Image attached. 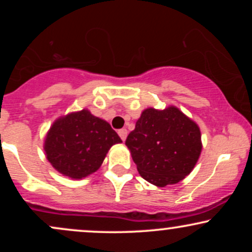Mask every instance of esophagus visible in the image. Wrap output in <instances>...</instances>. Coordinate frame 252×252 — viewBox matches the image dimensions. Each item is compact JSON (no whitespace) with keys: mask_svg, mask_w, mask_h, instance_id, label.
<instances>
[{"mask_svg":"<svg viewBox=\"0 0 252 252\" xmlns=\"http://www.w3.org/2000/svg\"><path fill=\"white\" fill-rule=\"evenodd\" d=\"M118 135H120V137L122 138L123 141H126V136H128V130H126V129H121L120 131H118Z\"/></svg>","mask_w":252,"mask_h":252,"instance_id":"34e87169","label":"esophagus"}]
</instances>
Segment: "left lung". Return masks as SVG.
<instances>
[{
    "mask_svg": "<svg viewBox=\"0 0 252 252\" xmlns=\"http://www.w3.org/2000/svg\"><path fill=\"white\" fill-rule=\"evenodd\" d=\"M126 146L140 175L158 187L184 180L202 149L198 124L173 105L143 110Z\"/></svg>",
    "mask_w": 252,
    "mask_h": 252,
    "instance_id": "left-lung-1",
    "label": "left lung"
}]
</instances>
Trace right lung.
<instances>
[{
  "label": "right lung",
  "instance_id": "right-lung-1",
  "mask_svg": "<svg viewBox=\"0 0 252 252\" xmlns=\"http://www.w3.org/2000/svg\"><path fill=\"white\" fill-rule=\"evenodd\" d=\"M122 140L106 121L88 109L59 117L45 138V154L53 168L71 179H83L102 166L109 149Z\"/></svg>",
  "mask_w": 252,
  "mask_h": 252
}]
</instances>
